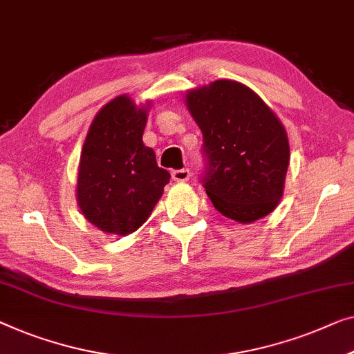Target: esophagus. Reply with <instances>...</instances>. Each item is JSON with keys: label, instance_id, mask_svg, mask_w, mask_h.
<instances>
[{"label": "esophagus", "instance_id": "1", "mask_svg": "<svg viewBox=\"0 0 354 354\" xmlns=\"http://www.w3.org/2000/svg\"><path fill=\"white\" fill-rule=\"evenodd\" d=\"M172 178L176 182H187L189 178L188 169H178V171H172Z\"/></svg>", "mask_w": 354, "mask_h": 354}]
</instances>
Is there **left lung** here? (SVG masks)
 I'll use <instances>...</instances> for the list:
<instances>
[{
  "label": "left lung",
  "mask_w": 354,
  "mask_h": 354,
  "mask_svg": "<svg viewBox=\"0 0 354 354\" xmlns=\"http://www.w3.org/2000/svg\"><path fill=\"white\" fill-rule=\"evenodd\" d=\"M203 132V185L225 217L250 223L283 198L289 140L268 105L248 86L217 80L185 95Z\"/></svg>",
  "instance_id": "left-lung-1"
}]
</instances>
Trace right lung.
Here are the masks:
<instances>
[{
    "label": "right lung",
    "mask_w": 354,
    "mask_h": 354,
    "mask_svg": "<svg viewBox=\"0 0 354 354\" xmlns=\"http://www.w3.org/2000/svg\"><path fill=\"white\" fill-rule=\"evenodd\" d=\"M147 116V106L118 95L102 106L86 136L76 199L84 217L104 233H134L171 178L142 140Z\"/></svg>",
    "instance_id": "add662e5"
}]
</instances>
